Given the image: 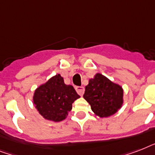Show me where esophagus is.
<instances>
[{
  "label": "esophagus",
  "mask_w": 155,
  "mask_h": 155,
  "mask_svg": "<svg viewBox=\"0 0 155 155\" xmlns=\"http://www.w3.org/2000/svg\"><path fill=\"white\" fill-rule=\"evenodd\" d=\"M75 90H76L78 94L80 95V96H82L84 94V87H82V86H76L75 87Z\"/></svg>",
  "instance_id": "esophagus-1"
}]
</instances>
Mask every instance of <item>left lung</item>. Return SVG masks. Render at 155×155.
I'll return each instance as SVG.
<instances>
[{
	"label": "left lung",
	"mask_w": 155,
	"mask_h": 155,
	"mask_svg": "<svg viewBox=\"0 0 155 155\" xmlns=\"http://www.w3.org/2000/svg\"><path fill=\"white\" fill-rule=\"evenodd\" d=\"M84 98L92 110L101 117H107L117 112L123 103V89L118 84L97 73L85 87Z\"/></svg>",
	"instance_id": "left-lung-1"
}]
</instances>
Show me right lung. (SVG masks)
<instances>
[{
  "mask_svg": "<svg viewBox=\"0 0 155 155\" xmlns=\"http://www.w3.org/2000/svg\"><path fill=\"white\" fill-rule=\"evenodd\" d=\"M80 98L71 85L64 84L63 78L56 75L38 87L34 103L39 113L47 120L61 121L72 108V103Z\"/></svg>",
  "mask_w": 155,
  "mask_h": 155,
  "instance_id": "obj_1",
  "label": "right lung"
}]
</instances>
